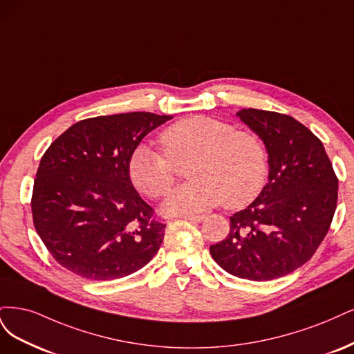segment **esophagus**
<instances>
[{
	"label": "esophagus",
	"instance_id": "esophagus-1",
	"mask_svg": "<svg viewBox=\"0 0 354 354\" xmlns=\"http://www.w3.org/2000/svg\"><path fill=\"white\" fill-rule=\"evenodd\" d=\"M184 218L191 222H203L204 219H206V216L204 214H185Z\"/></svg>",
	"mask_w": 354,
	"mask_h": 354
}]
</instances>
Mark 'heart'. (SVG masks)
<instances>
[{
	"mask_svg": "<svg viewBox=\"0 0 354 354\" xmlns=\"http://www.w3.org/2000/svg\"><path fill=\"white\" fill-rule=\"evenodd\" d=\"M165 154L147 144L133 148L128 158V178L136 191L160 198L176 180L175 165L192 157L187 176L192 179L165 203L172 214L196 213L223 201L226 209H243L263 191L269 175L265 144L248 131L209 116H188L160 135Z\"/></svg>",
	"mask_w": 354,
	"mask_h": 354,
	"instance_id": "obj_1",
	"label": "heart"
}]
</instances>
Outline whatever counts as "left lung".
<instances>
[{"instance_id":"left-lung-1","label":"left lung","mask_w":354,"mask_h":354,"mask_svg":"<svg viewBox=\"0 0 354 354\" xmlns=\"http://www.w3.org/2000/svg\"><path fill=\"white\" fill-rule=\"evenodd\" d=\"M265 142L269 182L232 214L230 234L210 245L213 260L234 277L270 281L309 260L333 222L338 178L322 141L303 123L277 111L236 113Z\"/></svg>"}]
</instances>
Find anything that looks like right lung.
Segmentation results:
<instances>
[{"mask_svg": "<svg viewBox=\"0 0 354 354\" xmlns=\"http://www.w3.org/2000/svg\"><path fill=\"white\" fill-rule=\"evenodd\" d=\"M172 116L133 111L77 122L44 153L32 191L33 225L57 263L93 281L140 270L166 225L128 178L144 136Z\"/></svg>", "mask_w": 354, "mask_h": 354, "instance_id": "right-lung-1", "label": "right lung"}]
</instances>
